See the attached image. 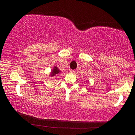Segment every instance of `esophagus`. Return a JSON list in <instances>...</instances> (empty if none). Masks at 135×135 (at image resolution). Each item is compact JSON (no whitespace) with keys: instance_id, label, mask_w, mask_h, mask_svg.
<instances>
[{"instance_id":"34e87169","label":"esophagus","mask_w":135,"mask_h":135,"mask_svg":"<svg viewBox=\"0 0 135 135\" xmlns=\"http://www.w3.org/2000/svg\"><path fill=\"white\" fill-rule=\"evenodd\" d=\"M70 72L72 73V74H74L75 72V70H70Z\"/></svg>"}]
</instances>
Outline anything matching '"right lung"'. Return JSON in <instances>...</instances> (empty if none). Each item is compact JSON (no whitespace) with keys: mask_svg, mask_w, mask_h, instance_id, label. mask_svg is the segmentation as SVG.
I'll list each match as a JSON object with an SVG mask.
<instances>
[{"mask_svg":"<svg viewBox=\"0 0 135 135\" xmlns=\"http://www.w3.org/2000/svg\"><path fill=\"white\" fill-rule=\"evenodd\" d=\"M60 72H61V71L58 69V68L57 67V66H55V67L52 69L51 72V74H50L51 77L55 76V75H56V74H58Z\"/></svg>","mask_w":135,"mask_h":135,"instance_id":"add662e5","label":"right lung"}]
</instances>
